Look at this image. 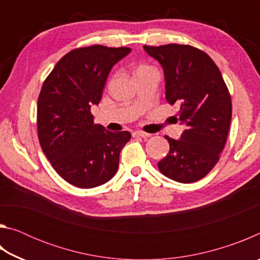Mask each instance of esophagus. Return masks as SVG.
<instances>
[{
    "mask_svg": "<svg viewBox=\"0 0 260 260\" xmlns=\"http://www.w3.org/2000/svg\"><path fill=\"white\" fill-rule=\"evenodd\" d=\"M133 136H134V138H144V139H146V138H149L150 134L144 133V132H142V131H136L133 133Z\"/></svg>",
    "mask_w": 260,
    "mask_h": 260,
    "instance_id": "34e87169",
    "label": "esophagus"
}]
</instances>
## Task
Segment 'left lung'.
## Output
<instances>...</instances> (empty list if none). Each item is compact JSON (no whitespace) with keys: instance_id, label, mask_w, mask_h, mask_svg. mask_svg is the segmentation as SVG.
<instances>
[{"instance_id":"1","label":"left lung","mask_w":260,"mask_h":260,"mask_svg":"<svg viewBox=\"0 0 260 260\" xmlns=\"http://www.w3.org/2000/svg\"><path fill=\"white\" fill-rule=\"evenodd\" d=\"M143 49L161 65L166 100L180 105V124L186 126L179 140L165 136L170 151L158 169L174 181H199L225 147L232 119L230 91L214 61L197 48L172 43Z\"/></svg>"}]
</instances>
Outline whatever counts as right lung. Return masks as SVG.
Here are the masks:
<instances>
[{
	"mask_svg": "<svg viewBox=\"0 0 260 260\" xmlns=\"http://www.w3.org/2000/svg\"><path fill=\"white\" fill-rule=\"evenodd\" d=\"M129 48L91 46L71 50L47 77L38 100V135L52 167L65 181L94 188L117 173L127 131L110 132L94 124L110 71Z\"/></svg>",
	"mask_w": 260,
	"mask_h": 260,
	"instance_id": "1",
	"label": "right lung"
}]
</instances>
